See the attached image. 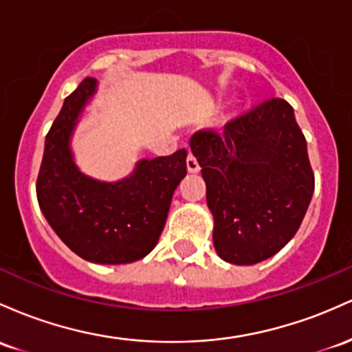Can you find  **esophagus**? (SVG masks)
I'll list each match as a JSON object with an SVG mask.
<instances>
[{"mask_svg": "<svg viewBox=\"0 0 352 352\" xmlns=\"http://www.w3.org/2000/svg\"><path fill=\"white\" fill-rule=\"evenodd\" d=\"M186 166H188L189 173L199 171V163H197V160L195 157V155H192V153H189L188 157H186Z\"/></svg>", "mask_w": 352, "mask_h": 352, "instance_id": "obj_1", "label": "esophagus"}]
</instances>
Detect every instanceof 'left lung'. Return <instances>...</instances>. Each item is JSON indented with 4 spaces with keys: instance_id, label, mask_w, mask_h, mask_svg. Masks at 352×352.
<instances>
[{
    "instance_id": "obj_1",
    "label": "left lung",
    "mask_w": 352,
    "mask_h": 352,
    "mask_svg": "<svg viewBox=\"0 0 352 352\" xmlns=\"http://www.w3.org/2000/svg\"><path fill=\"white\" fill-rule=\"evenodd\" d=\"M214 216L212 244L221 259L256 264L298 232L314 192L306 138L293 106L270 98L224 126L192 134Z\"/></svg>"
}]
</instances>
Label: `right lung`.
Wrapping results in <instances>:
<instances>
[{
  "mask_svg": "<svg viewBox=\"0 0 352 352\" xmlns=\"http://www.w3.org/2000/svg\"><path fill=\"white\" fill-rule=\"evenodd\" d=\"M96 88L85 78L66 98L46 134L36 196L50 226L71 251L100 264L144 258L163 232L173 192L186 176V149L140 161L128 179L108 184L86 177L71 160L69 134Z\"/></svg>",
  "mask_w": 352,
  "mask_h": 352,
  "instance_id": "1",
  "label": "right lung"
}]
</instances>
